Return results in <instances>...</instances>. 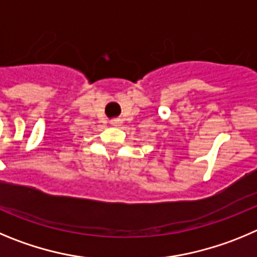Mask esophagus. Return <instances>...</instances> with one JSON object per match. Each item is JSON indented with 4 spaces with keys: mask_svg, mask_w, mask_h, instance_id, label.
<instances>
[{
    "mask_svg": "<svg viewBox=\"0 0 257 257\" xmlns=\"http://www.w3.org/2000/svg\"><path fill=\"white\" fill-rule=\"evenodd\" d=\"M121 124H123V121H121L120 119H115V120H112V121H111L112 126H120Z\"/></svg>",
    "mask_w": 257,
    "mask_h": 257,
    "instance_id": "obj_1",
    "label": "esophagus"
}]
</instances>
